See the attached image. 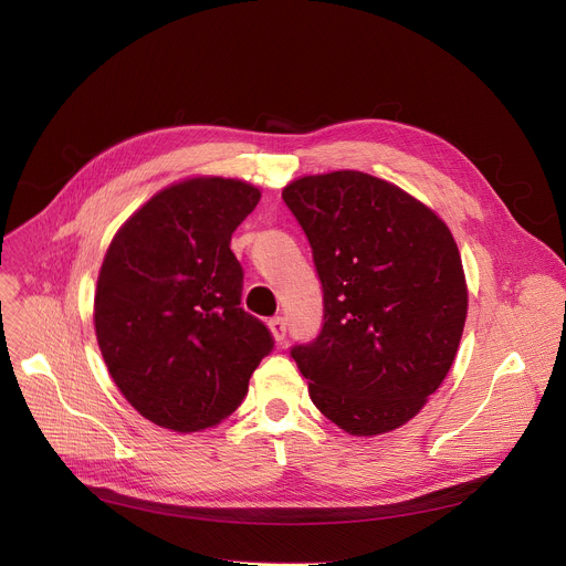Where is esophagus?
<instances>
[{
    "label": "esophagus",
    "mask_w": 566,
    "mask_h": 566,
    "mask_svg": "<svg viewBox=\"0 0 566 566\" xmlns=\"http://www.w3.org/2000/svg\"><path fill=\"white\" fill-rule=\"evenodd\" d=\"M269 327H271L273 338H275L277 343H284V338H286V321H284L282 316H275V318H271Z\"/></svg>",
    "instance_id": "obj_1"
}]
</instances>
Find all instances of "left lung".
Listing matches in <instances>:
<instances>
[{
    "instance_id": "left-lung-1",
    "label": "left lung",
    "mask_w": 566,
    "mask_h": 566,
    "mask_svg": "<svg viewBox=\"0 0 566 566\" xmlns=\"http://www.w3.org/2000/svg\"><path fill=\"white\" fill-rule=\"evenodd\" d=\"M282 198L310 239L325 306L321 334L291 356L327 420L388 433L453 364L468 316L458 245L427 205L361 171L304 176Z\"/></svg>"
}]
</instances>
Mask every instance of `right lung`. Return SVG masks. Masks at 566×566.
Masks as SVG:
<instances>
[{"instance_id": "right-lung-1", "label": "right lung", "mask_w": 566, "mask_h": 566, "mask_svg": "<svg viewBox=\"0 0 566 566\" xmlns=\"http://www.w3.org/2000/svg\"><path fill=\"white\" fill-rule=\"evenodd\" d=\"M260 196L232 178L171 185L106 252L96 340L122 395L153 424L178 433L219 424L273 349L269 327L241 310L243 269L230 250Z\"/></svg>"}]
</instances>
